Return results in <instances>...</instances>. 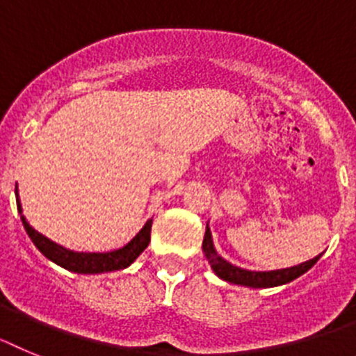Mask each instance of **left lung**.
I'll list each match as a JSON object with an SVG mask.
<instances>
[{
	"label": "left lung",
	"instance_id": "left-lung-1",
	"mask_svg": "<svg viewBox=\"0 0 356 356\" xmlns=\"http://www.w3.org/2000/svg\"><path fill=\"white\" fill-rule=\"evenodd\" d=\"M202 251L206 259H208V264L211 265L213 272L220 280L227 281V283H233V285L249 286V289H270V286L286 285V283H290L296 277L302 276L305 272L310 270L317 264V259L321 258L319 254L315 256V258L308 259V261H305V264L293 265V267L289 268H277V270H247V268L229 264L227 259H224L216 252L215 245H213L211 231H209L208 225H206V234H204L202 240Z\"/></svg>",
	"mask_w": 356,
	"mask_h": 356
}]
</instances>
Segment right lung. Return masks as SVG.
Returning a JSON list of instances; mask_svg holds the SVG:
<instances>
[{"label":"right lung","mask_w":356,"mask_h":356,"mask_svg":"<svg viewBox=\"0 0 356 356\" xmlns=\"http://www.w3.org/2000/svg\"><path fill=\"white\" fill-rule=\"evenodd\" d=\"M15 200H17V211L21 213V222H23L24 229L29 233L33 245H35L49 261L60 265V267L66 268V270L76 272V274H102V272L122 270V268L129 267V265L147 249L148 243H150L152 220H147V224L143 225V229L136 234L127 245H123L122 249H116V251L111 252L70 251L66 247L51 242L49 238H46L44 234H41L39 231L33 229L32 225L26 222V218H24L23 215V209H21L17 188H15Z\"/></svg>","instance_id":"1"}]
</instances>
